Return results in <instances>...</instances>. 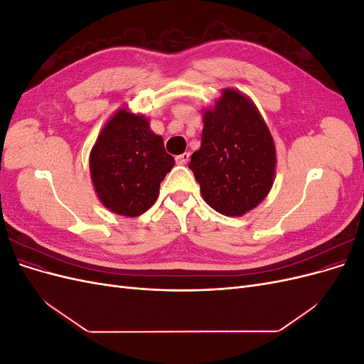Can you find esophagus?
Here are the masks:
<instances>
[{"mask_svg": "<svg viewBox=\"0 0 364 364\" xmlns=\"http://www.w3.org/2000/svg\"><path fill=\"white\" fill-rule=\"evenodd\" d=\"M188 161H190V153H188V151L182 153V155H179V156H176V162H178L179 165L188 164Z\"/></svg>", "mask_w": 364, "mask_h": 364, "instance_id": "obj_1", "label": "esophagus"}]
</instances>
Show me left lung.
I'll list each match as a JSON object with an SVG mask.
<instances>
[{
  "label": "left lung",
  "mask_w": 364,
  "mask_h": 364,
  "mask_svg": "<svg viewBox=\"0 0 364 364\" xmlns=\"http://www.w3.org/2000/svg\"><path fill=\"white\" fill-rule=\"evenodd\" d=\"M202 117V144L193 153L190 168L203 200L226 217L245 215L273 186V136L255 103L234 87L222 90Z\"/></svg>",
  "instance_id": "left-lung-1"
}]
</instances>
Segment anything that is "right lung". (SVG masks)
<instances>
[{"label":"right lung","mask_w":364,"mask_h":364,"mask_svg":"<svg viewBox=\"0 0 364 364\" xmlns=\"http://www.w3.org/2000/svg\"><path fill=\"white\" fill-rule=\"evenodd\" d=\"M174 165L150 121L127 106L106 121L90 153L98 200L118 215L138 217L156 202L159 186Z\"/></svg>","instance_id":"right-lung-1"}]
</instances>
